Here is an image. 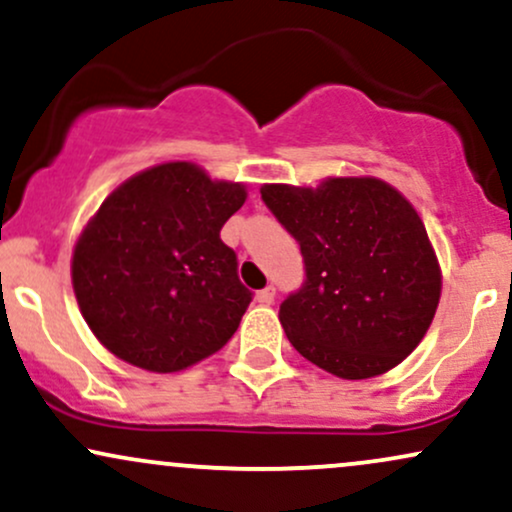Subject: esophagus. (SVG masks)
Returning a JSON list of instances; mask_svg holds the SVG:
<instances>
[{"label": "esophagus", "mask_w": 512, "mask_h": 512, "mask_svg": "<svg viewBox=\"0 0 512 512\" xmlns=\"http://www.w3.org/2000/svg\"><path fill=\"white\" fill-rule=\"evenodd\" d=\"M256 299H258V304H266V306H270L275 302V287L273 285H268L266 290H261L256 294Z\"/></svg>", "instance_id": "1"}]
</instances>
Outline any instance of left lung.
<instances>
[{"mask_svg":"<svg viewBox=\"0 0 512 512\" xmlns=\"http://www.w3.org/2000/svg\"><path fill=\"white\" fill-rule=\"evenodd\" d=\"M261 198L304 256V285L280 304L294 350L347 381L398 366L441 299L438 258L412 203L376 177L263 184Z\"/></svg>","mask_w":512,"mask_h":512,"instance_id":"obj_1","label":"left lung"}]
</instances>
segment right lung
<instances>
[{"mask_svg": "<svg viewBox=\"0 0 512 512\" xmlns=\"http://www.w3.org/2000/svg\"><path fill=\"white\" fill-rule=\"evenodd\" d=\"M244 201V184L194 162L138 172L102 201L74 246L71 282L114 357L172 374L227 345L251 292L220 230Z\"/></svg>", "mask_w": 512, "mask_h": 512, "instance_id": "right-lung-1", "label": "right lung"}]
</instances>
